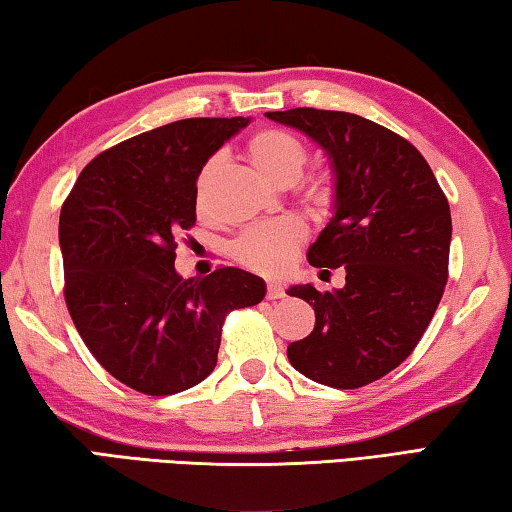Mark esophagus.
Wrapping results in <instances>:
<instances>
[{
    "mask_svg": "<svg viewBox=\"0 0 512 512\" xmlns=\"http://www.w3.org/2000/svg\"><path fill=\"white\" fill-rule=\"evenodd\" d=\"M266 298H268V300H280V298H284V289H282V284H277V282H268Z\"/></svg>",
    "mask_w": 512,
    "mask_h": 512,
    "instance_id": "esophagus-1",
    "label": "esophagus"
}]
</instances>
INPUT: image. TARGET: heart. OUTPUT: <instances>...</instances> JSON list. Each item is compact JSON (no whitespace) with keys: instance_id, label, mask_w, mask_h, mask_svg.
Returning <instances> with one entry per match:
<instances>
[{"instance_id":"heart-1","label":"heart","mask_w":512,"mask_h":512,"mask_svg":"<svg viewBox=\"0 0 512 512\" xmlns=\"http://www.w3.org/2000/svg\"><path fill=\"white\" fill-rule=\"evenodd\" d=\"M248 158L255 164V169L266 176L275 185H293L300 178L302 169L307 164V146L302 144L298 135L282 128H262L248 142ZM221 171V158L207 160L196 178V207L198 212H205L210 205V192L216 176ZM307 203L316 212L327 210L332 201V192L325 180H311L305 189ZM305 241V228L296 219H277L273 223L255 225L232 241L230 253L239 264H244L250 271L277 275L287 271L289 264L296 257L298 248Z\"/></svg>"}]
</instances>
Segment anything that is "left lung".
I'll list each match as a JSON object with an SVG mask.
<instances>
[{
	"label": "left lung",
	"instance_id": "obj_1",
	"mask_svg": "<svg viewBox=\"0 0 512 512\" xmlns=\"http://www.w3.org/2000/svg\"><path fill=\"white\" fill-rule=\"evenodd\" d=\"M268 119L305 133L334 176L332 219L307 250L311 266L341 268V289L293 284L314 307V332L287 357L332 388H359L409 357L447 284L452 214L427 160L404 137L352 112L293 108Z\"/></svg>",
	"mask_w": 512,
	"mask_h": 512
}]
</instances>
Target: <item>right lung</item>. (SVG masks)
<instances>
[{
  "label": "right lung",
  "instance_id": "add662e5",
  "mask_svg": "<svg viewBox=\"0 0 512 512\" xmlns=\"http://www.w3.org/2000/svg\"><path fill=\"white\" fill-rule=\"evenodd\" d=\"M248 121L180 119L135 135L97 155L60 210L69 316L94 359L144 395L201 384L225 314L266 296L262 277L235 266L203 280L173 266L178 235L196 223L198 171Z\"/></svg>",
  "mask_w": 512,
  "mask_h": 512
}]
</instances>
